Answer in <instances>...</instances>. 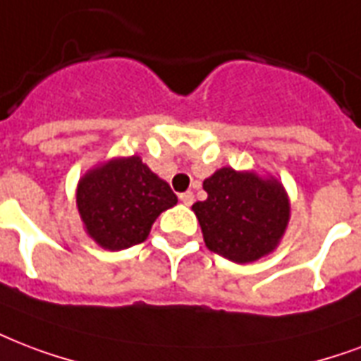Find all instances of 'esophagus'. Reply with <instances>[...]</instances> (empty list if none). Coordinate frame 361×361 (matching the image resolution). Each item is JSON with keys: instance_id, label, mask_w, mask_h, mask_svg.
I'll return each mask as SVG.
<instances>
[{"instance_id": "esophagus-1", "label": "esophagus", "mask_w": 361, "mask_h": 361, "mask_svg": "<svg viewBox=\"0 0 361 361\" xmlns=\"http://www.w3.org/2000/svg\"><path fill=\"white\" fill-rule=\"evenodd\" d=\"M180 200L183 202L185 206H191L192 204V200H195V197H192V192L191 191H185V192H181L180 195Z\"/></svg>"}]
</instances>
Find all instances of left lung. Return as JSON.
Returning a JSON list of instances; mask_svg holds the SVG:
<instances>
[{
	"label": "left lung",
	"mask_w": 361,
	"mask_h": 361,
	"mask_svg": "<svg viewBox=\"0 0 361 361\" xmlns=\"http://www.w3.org/2000/svg\"><path fill=\"white\" fill-rule=\"evenodd\" d=\"M202 187L208 199L195 202L192 210L210 252L250 263L274 250L290 219V202L279 181L221 169Z\"/></svg>",
	"instance_id": "8db88e82"
}]
</instances>
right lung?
I'll use <instances>...</instances> for the list:
<instances>
[{"label":"right lung","instance_id":"obj_1","mask_svg":"<svg viewBox=\"0 0 361 361\" xmlns=\"http://www.w3.org/2000/svg\"><path fill=\"white\" fill-rule=\"evenodd\" d=\"M176 202L169 183L140 157L115 159L90 170L77 187V208L87 233L114 252L144 242L159 214Z\"/></svg>","mask_w":361,"mask_h":361}]
</instances>
